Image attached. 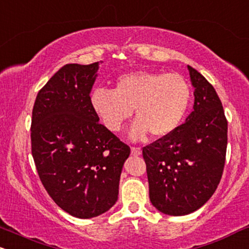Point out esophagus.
I'll use <instances>...</instances> for the list:
<instances>
[{
    "mask_svg": "<svg viewBox=\"0 0 249 249\" xmlns=\"http://www.w3.org/2000/svg\"><path fill=\"white\" fill-rule=\"evenodd\" d=\"M131 153H132V155H140V154H142V148H140V147H131Z\"/></svg>",
    "mask_w": 249,
    "mask_h": 249,
    "instance_id": "34e87169",
    "label": "esophagus"
}]
</instances>
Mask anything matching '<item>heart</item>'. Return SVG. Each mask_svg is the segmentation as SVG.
<instances>
[{
    "label": "heart",
    "mask_w": 249,
    "mask_h": 249,
    "mask_svg": "<svg viewBox=\"0 0 249 249\" xmlns=\"http://www.w3.org/2000/svg\"><path fill=\"white\" fill-rule=\"evenodd\" d=\"M190 101V86L181 74L147 71L123 74L113 90L96 88L90 95L92 110L111 132H119L134 110L132 139L147 133L153 138L168 137L181 125Z\"/></svg>",
    "instance_id": "heart-1"
}]
</instances>
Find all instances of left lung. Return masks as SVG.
<instances>
[{"label": "left lung", "instance_id": "obj_1", "mask_svg": "<svg viewBox=\"0 0 249 249\" xmlns=\"http://www.w3.org/2000/svg\"><path fill=\"white\" fill-rule=\"evenodd\" d=\"M195 88L194 111L168 137L142 148L149 199L162 213L198 210L217 189L227 147V121L212 85L188 66Z\"/></svg>", "mask_w": 249, "mask_h": 249}]
</instances>
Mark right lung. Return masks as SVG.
Listing matches in <instances>:
<instances>
[{
	"mask_svg": "<svg viewBox=\"0 0 249 249\" xmlns=\"http://www.w3.org/2000/svg\"><path fill=\"white\" fill-rule=\"evenodd\" d=\"M98 65H65L39 90L32 110L31 151L39 178L56 205L82 219L115 205L131 152L91 107Z\"/></svg>",
	"mask_w": 249,
	"mask_h": 249,
	"instance_id": "right-lung-1",
	"label": "right lung"
}]
</instances>
